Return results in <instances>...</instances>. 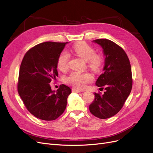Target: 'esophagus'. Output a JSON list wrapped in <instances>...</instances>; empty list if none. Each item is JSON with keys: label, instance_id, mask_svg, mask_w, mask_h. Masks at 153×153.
Returning <instances> with one entry per match:
<instances>
[{"label": "esophagus", "instance_id": "34e87169", "mask_svg": "<svg viewBox=\"0 0 153 153\" xmlns=\"http://www.w3.org/2000/svg\"><path fill=\"white\" fill-rule=\"evenodd\" d=\"M72 91H73V92H82V91H80V90H79V89H75V88H73Z\"/></svg>", "mask_w": 153, "mask_h": 153}]
</instances>
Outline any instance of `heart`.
<instances>
[{
    "instance_id": "obj_1",
    "label": "heart",
    "mask_w": 153,
    "mask_h": 153,
    "mask_svg": "<svg viewBox=\"0 0 153 153\" xmlns=\"http://www.w3.org/2000/svg\"><path fill=\"white\" fill-rule=\"evenodd\" d=\"M73 51L78 56L87 61V67L91 71L98 73L101 70L105 60L103 55L95 53V49L91 45L84 42L78 43L73 46ZM69 59V54L66 51H63L60 53L57 61L58 69L61 71L66 70L68 67ZM92 80L93 76L89 73L73 71L65 78V82L76 89H82L87 84L92 82Z\"/></svg>"
}]
</instances>
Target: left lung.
Returning <instances> with one entry per match:
<instances>
[{
  "instance_id": "left-lung-1",
  "label": "left lung",
  "mask_w": 153,
  "mask_h": 153,
  "mask_svg": "<svg viewBox=\"0 0 153 153\" xmlns=\"http://www.w3.org/2000/svg\"><path fill=\"white\" fill-rule=\"evenodd\" d=\"M93 41L102 47L105 57L103 73L96 85L105 87V91L103 94L94 92L89 110L96 117L107 119L119 112L130 94L133 82L131 65L124 50L113 41L106 39Z\"/></svg>"
}]
</instances>
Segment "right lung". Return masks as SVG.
Instances as JSON below:
<instances>
[{
  "instance_id": "right-lung-1",
  "label": "right lung",
  "mask_w": 153,
  "mask_h": 153,
  "mask_svg": "<svg viewBox=\"0 0 153 153\" xmlns=\"http://www.w3.org/2000/svg\"><path fill=\"white\" fill-rule=\"evenodd\" d=\"M67 43L47 41L37 45L27 51L21 63L18 94L29 112L44 121H53L61 115L71 93L65 85L55 91L49 84L58 76L57 58Z\"/></svg>"
}]
</instances>
